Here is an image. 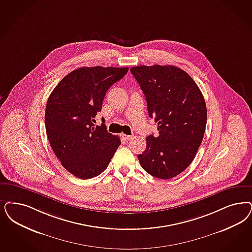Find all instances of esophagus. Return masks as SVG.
<instances>
[{
	"label": "esophagus",
	"mask_w": 252,
	"mask_h": 252,
	"mask_svg": "<svg viewBox=\"0 0 252 252\" xmlns=\"http://www.w3.org/2000/svg\"><path fill=\"white\" fill-rule=\"evenodd\" d=\"M122 137H123V139H125V140H126V141H129L133 138L132 135H126V134H123Z\"/></svg>",
	"instance_id": "esophagus-1"
}]
</instances>
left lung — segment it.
Segmentation results:
<instances>
[{
  "label": "left lung",
  "instance_id": "1",
  "mask_svg": "<svg viewBox=\"0 0 252 252\" xmlns=\"http://www.w3.org/2000/svg\"><path fill=\"white\" fill-rule=\"evenodd\" d=\"M131 73L147 101L159 134L146 138V150L138 156L147 173L163 180L185 170L195 157L207 125V107L191 76L175 66H136Z\"/></svg>",
  "mask_w": 252,
  "mask_h": 252
}]
</instances>
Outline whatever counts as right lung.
Instances as JSON below:
<instances>
[{
    "mask_svg": "<svg viewBox=\"0 0 252 252\" xmlns=\"http://www.w3.org/2000/svg\"><path fill=\"white\" fill-rule=\"evenodd\" d=\"M127 71V67H82L62 79L48 97L44 122L49 143L62 166L79 179L103 172L121 144L104 124L94 123L106 92Z\"/></svg>",
    "mask_w": 252,
    "mask_h": 252,
    "instance_id": "add662e5",
    "label": "right lung"
}]
</instances>
